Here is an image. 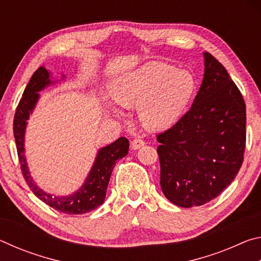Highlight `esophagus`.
I'll use <instances>...</instances> for the list:
<instances>
[{
    "mask_svg": "<svg viewBox=\"0 0 261 261\" xmlns=\"http://www.w3.org/2000/svg\"><path fill=\"white\" fill-rule=\"evenodd\" d=\"M145 145V141L141 140V139H135L131 141V148L136 151V149H139L140 147H143Z\"/></svg>",
    "mask_w": 261,
    "mask_h": 261,
    "instance_id": "obj_1",
    "label": "esophagus"
}]
</instances>
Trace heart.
<instances>
[{
    "label": "heart",
    "mask_w": 261,
    "mask_h": 261,
    "mask_svg": "<svg viewBox=\"0 0 261 261\" xmlns=\"http://www.w3.org/2000/svg\"><path fill=\"white\" fill-rule=\"evenodd\" d=\"M196 90L191 73L163 62H148L114 79L109 92L122 106L137 105L138 117L146 129L166 130L182 116ZM120 114L118 109H113Z\"/></svg>",
    "instance_id": "obj_1"
}]
</instances>
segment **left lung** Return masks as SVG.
I'll return each mask as SVG.
<instances>
[{
	"label": "left lung",
	"mask_w": 261,
	"mask_h": 261,
	"mask_svg": "<svg viewBox=\"0 0 261 261\" xmlns=\"http://www.w3.org/2000/svg\"><path fill=\"white\" fill-rule=\"evenodd\" d=\"M204 64L191 108L156 137L162 192L185 208L218 197L235 179L245 149L244 99L226 68L207 51Z\"/></svg>",
	"instance_id": "left-lung-1"
}]
</instances>
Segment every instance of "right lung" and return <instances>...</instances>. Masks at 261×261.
Instances as JSON below:
<instances>
[{"label": "right lung", "mask_w": 261, "mask_h": 261, "mask_svg": "<svg viewBox=\"0 0 261 261\" xmlns=\"http://www.w3.org/2000/svg\"><path fill=\"white\" fill-rule=\"evenodd\" d=\"M64 78L65 74H62V81ZM57 82H60V79L53 81L51 72L45 67L39 68L31 77L15 114L14 136L17 153H18L21 173H23L26 183L39 199L61 213L84 214L98 208L100 205L103 204L113 169L116 165V161L124 158L127 154L129 140L125 137H121L114 143L101 147L96 153L93 166H92L86 179L84 180L83 185L76 192L69 194V196H55V194L47 193L39 188L30 174L28 161H26L25 132L30 115H32L39 98H40L39 92Z\"/></svg>", "instance_id": "add662e5"}]
</instances>
